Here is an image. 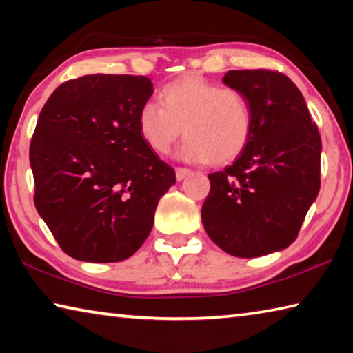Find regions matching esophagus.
I'll use <instances>...</instances> for the list:
<instances>
[{
    "mask_svg": "<svg viewBox=\"0 0 353 353\" xmlns=\"http://www.w3.org/2000/svg\"><path fill=\"white\" fill-rule=\"evenodd\" d=\"M190 174H191V171L188 168H176V179L179 182L183 181V179Z\"/></svg>",
    "mask_w": 353,
    "mask_h": 353,
    "instance_id": "1",
    "label": "esophagus"
}]
</instances>
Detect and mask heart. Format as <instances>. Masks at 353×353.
Returning a JSON list of instances; mask_svg holds the SVG:
<instances>
[{"label": "heart", "instance_id": "obj_1", "mask_svg": "<svg viewBox=\"0 0 353 353\" xmlns=\"http://www.w3.org/2000/svg\"><path fill=\"white\" fill-rule=\"evenodd\" d=\"M159 99L160 104H143L137 117L141 139L154 152H170L182 128L187 139L177 155L185 162L224 165L246 149L254 118L240 90L185 76L165 85Z\"/></svg>", "mask_w": 353, "mask_h": 353}]
</instances>
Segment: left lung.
<instances>
[{
	"mask_svg": "<svg viewBox=\"0 0 353 353\" xmlns=\"http://www.w3.org/2000/svg\"><path fill=\"white\" fill-rule=\"evenodd\" d=\"M227 87L252 109V135L234 165L208 174L202 224L224 252L254 259L296 240L321 188L322 143L305 99L290 77L270 70H230Z\"/></svg>",
	"mask_w": 353,
	"mask_h": 353,
	"instance_id": "1",
	"label": "left lung"
}]
</instances>
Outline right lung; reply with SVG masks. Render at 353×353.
I'll list each match as a JSON object with an SVG mask.
<instances>
[{"mask_svg": "<svg viewBox=\"0 0 353 353\" xmlns=\"http://www.w3.org/2000/svg\"><path fill=\"white\" fill-rule=\"evenodd\" d=\"M146 76L87 74L59 85L39 115L31 148L41 219L63 252L115 263L141 248L176 172L139 132Z\"/></svg>", "mask_w": 353, "mask_h": 353, "instance_id": "1", "label": "right lung"}]
</instances>
